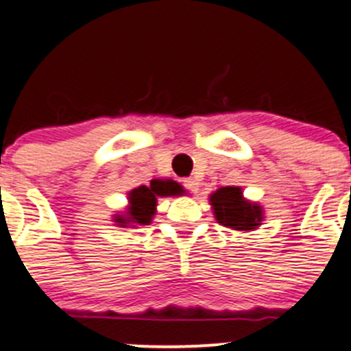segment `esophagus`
<instances>
[{"label": "esophagus", "mask_w": 351, "mask_h": 351, "mask_svg": "<svg viewBox=\"0 0 351 351\" xmlns=\"http://www.w3.org/2000/svg\"><path fill=\"white\" fill-rule=\"evenodd\" d=\"M184 187H186L187 191H189V193H193V194H196L197 191H199V184H197V180H194V179H186L184 180Z\"/></svg>", "instance_id": "obj_1"}]
</instances>
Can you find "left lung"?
<instances>
[{"mask_svg": "<svg viewBox=\"0 0 351 351\" xmlns=\"http://www.w3.org/2000/svg\"><path fill=\"white\" fill-rule=\"evenodd\" d=\"M216 221L226 228L252 231L262 225L263 209L256 202L245 199L241 187L226 186L209 196Z\"/></svg>", "mask_w": 351, "mask_h": 351, "instance_id": "left-lung-1", "label": "left lung"}]
</instances>
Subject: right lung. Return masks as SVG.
Masks as SVG:
<instances>
[{
    "mask_svg": "<svg viewBox=\"0 0 351 351\" xmlns=\"http://www.w3.org/2000/svg\"><path fill=\"white\" fill-rule=\"evenodd\" d=\"M182 186L172 179H154L150 186H140L130 191L128 208L125 215L114 216V221L121 228L138 225H150L155 215L157 197L179 196L182 194Z\"/></svg>",
    "mask_w": 351,
    "mask_h": 351,
    "instance_id": "1",
    "label": "right lung"
}]
</instances>
